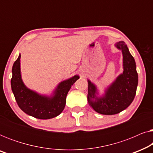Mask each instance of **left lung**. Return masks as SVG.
Returning <instances> with one entry per match:
<instances>
[{
  "mask_svg": "<svg viewBox=\"0 0 153 153\" xmlns=\"http://www.w3.org/2000/svg\"><path fill=\"white\" fill-rule=\"evenodd\" d=\"M122 50L123 56V73L106 91L103 97H96V87L89 80L88 88V102L96 112L104 115H114L125 110L134 99L138 85V74L134 58L129 53L124 42L116 45Z\"/></svg>",
  "mask_w": 153,
  "mask_h": 153,
  "instance_id": "1",
  "label": "left lung"
}]
</instances>
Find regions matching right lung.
I'll list each match as a JSON object with an SVG mask.
<instances>
[{
	"label": "right lung",
	"instance_id": "add662e5",
	"mask_svg": "<svg viewBox=\"0 0 153 153\" xmlns=\"http://www.w3.org/2000/svg\"><path fill=\"white\" fill-rule=\"evenodd\" d=\"M20 58L19 57L12 67L11 87L18 106L29 116L38 119H50L56 117L63 111L66 97L70 88L79 76L62 81L58 85L52 97L39 95L28 88L23 83L20 72Z\"/></svg>",
	"mask_w": 153,
	"mask_h": 153
}]
</instances>
